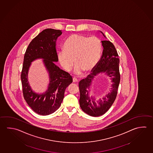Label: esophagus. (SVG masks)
I'll list each match as a JSON object with an SVG mask.
<instances>
[{"label":"esophagus","instance_id":"34e87169","mask_svg":"<svg viewBox=\"0 0 153 153\" xmlns=\"http://www.w3.org/2000/svg\"><path fill=\"white\" fill-rule=\"evenodd\" d=\"M73 82H78V80L76 78H73Z\"/></svg>","mask_w":153,"mask_h":153}]
</instances>
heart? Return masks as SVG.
Instances as JSON below:
<instances>
[{
    "mask_svg": "<svg viewBox=\"0 0 153 153\" xmlns=\"http://www.w3.org/2000/svg\"><path fill=\"white\" fill-rule=\"evenodd\" d=\"M102 44L95 36L87 37L80 34L70 36L64 42V50L59 51L57 57L64 70L70 71L76 64L74 73L81 75L83 71H92L99 60Z\"/></svg>",
    "mask_w": 153,
    "mask_h": 153,
    "instance_id": "1",
    "label": "heart"
}]
</instances>
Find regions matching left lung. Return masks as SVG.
<instances>
[{
    "label": "left lung",
    "mask_w": 153,
    "mask_h": 153,
    "mask_svg": "<svg viewBox=\"0 0 153 153\" xmlns=\"http://www.w3.org/2000/svg\"><path fill=\"white\" fill-rule=\"evenodd\" d=\"M103 36L106 38L102 32ZM102 54L100 60L91 74L79 82L80 93L79 103L85 113L92 117H99L105 114L111 108L117 97L120 81L118 54L114 45L107 40L101 41ZM101 73L110 78L112 83L110 92L102 98L97 100L94 96L90 95V91L94 78Z\"/></svg>",
    "instance_id": "left-lung-1"
}]
</instances>
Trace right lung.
<instances>
[{"label":"right lung","instance_id":"add662e5","mask_svg":"<svg viewBox=\"0 0 153 153\" xmlns=\"http://www.w3.org/2000/svg\"><path fill=\"white\" fill-rule=\"evenodd\" d=\"M61 34V30L45 29L31 41L25 53L21 74L23 95L28 106L39 115H48L56 111L61 106L65 89L73 82L70 74L54 63L58 61L56 42ZM40 58L43 59L50 81L45 92L37 94L29 85L27 74L31 63Z\"/></svg>","mask_w":153,"mask_h":153}]
</instances>
